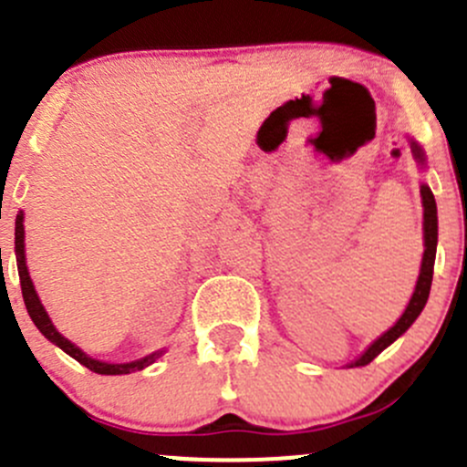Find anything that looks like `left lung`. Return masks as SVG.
Masks as SVG:
<instances>
[{
	"label": "left lung",
	"mask_w": 467,
	"mask_h": 467,
	"mask_svg": "<svg viewBox=\"0 0 467 467\" xmlns=\"http://www.w3.org/2000/svg\"><path fill=\"white\" fill-rule=\"evenodd\" d=\"M413 146V155L418 158V162H425L422 160V150L420 146L416 142H411ZM420 196H422V207H425V255H422V266H420V275H418V285H416V291H413L411 300H409V307L404 309V314L400 317V321L393 325V327L389 329V332H384L378 341L373 343V346L368 348V350L364 352V355L359 357L357 361H352L350 368H355V366H366L370 364V361L375 359V357L379 355L384 348H389L390 343L395 341L398 337H402L404 332H407L409 327H411V323L416 321L418 317H420V312L425 309V303L427 298H430V289H431V277H434V260H436V242H438V216H436V201H434V194H431V190L427 185L420 187Z\"/></svg>",
	"instance_id": "8db88e82"
}]
</instances>
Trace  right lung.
I'll use <instances>...</instances> for the list:
<instances>
[{
	"label": "right lung",
	"mask_w": 467,
	"mask_h": 467,
	"mask_svg": "<svg viewBox=\"0 0 467 467\" xmlns=\"http://www.w3.org/2000/svg\"><path fill=\"white\" fill-rule=\"evenodd\" d=\"M22 221H25V214H17L16 219V253H17V273H20V285H22V298H25V305H26V312H29L31 321L36 323V327L40 329L42 334H45L47 338H49L51 343H56V346L60 348V350L67 352L69 357H74V359L78 361V364H83L86 368L92 370V373H99V375H126V373H133V370H142L146 366L153 364L155 359H158L160 355H162V350L160 352H153V355L144 357V359L140 361H130V364H106V361H99V359H92V357H88L86 352L78 350L77 346H74L72 341H67V338L63 337V334L58 332V329L54 327V323L49 321V317H47L45 307H42L40 298H37L36 289H33V282L29 277V271H26V262H25V225H22Z\"/></svg>",
	"instance_id": "obj_1"
}]
</instances>
